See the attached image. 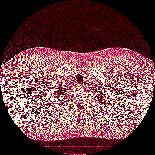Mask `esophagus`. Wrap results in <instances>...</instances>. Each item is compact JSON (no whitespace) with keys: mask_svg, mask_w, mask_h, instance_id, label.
I'll return each mask as SVG.
<instances>
[{"mask_svg":"<svg viewBox=\"0 0 155 155\" xmlns=\"http://www.w3.org/2000/svg\"><path fill=\"white\" fill-rule=\"evenodd\" d=\"M84 86L83 85H78V89H83V88H84Z\"/></svg>","mask_w":155,"mask_h":155,"instance_id":"esophagus-1","label":"esophagus"}]
</instances>
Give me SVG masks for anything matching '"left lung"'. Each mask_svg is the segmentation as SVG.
I'll use <instances>...</instances> for the list:
<instances>
[{
    "label": "left lung",
    "mask_w": 155,
    "mask_h": 155,
    "mask_svg": "<svg viewBox=\"0 0 155 155\" xmlns=\"http://www.w3.org/2000/svg\"><path fill=\"white\" fill-rule=\"evenodd\" d=\"M100 97H98V99H99V101L100 100H102V102H103L104 101V99H105V100H106V97H105V94H103V92H101V93L100 94ZM109 100V99H108ZM100 103H101V102H100ZM104 104V103H103Z\"/></svg>",
    "instance_id": "obj_1"
}]
</instances>
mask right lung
<instances>
[{
  "label": "right lung",
  "mask_w": 155,
  "mask_h": 155,
  "mask_svg": "<svg viewBox=\"0 0 155 155\" xmlns=\"http://www.w3.org/2000/svg\"><path fill=\"white\" fill-rule=\"evenodd\" d=\"M58 91H57V94H58V96H57V99L56 100H55V102H57V103L60 104L61 102V100H62V96L64 95V94H65V91H66V89L64 88V86H58Z\"/></svg>",
  "instance_id": "right-lung-1"
}]
</instances>
